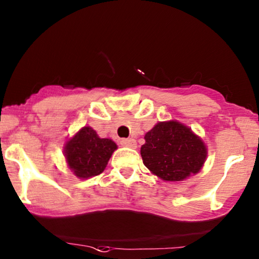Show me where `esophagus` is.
I'll use <instances>...</instances> for the list:
<instances>
[{
  "label": "esophagus",
  "instance_id": "1",
  "mask_svg": "<svg viewBox=\"0 0 259 259\" xmlns=\"http://www.w3.org/2000/svg\"><path fill=\"white\" fill-rule=\"evenodd\" d=\"M120 144L122 146H126V148H137V141L134 139H122L120 141Z\"/></svg>",
  "mask_w": 259,
  "mask_h": 259
}]
</instances>
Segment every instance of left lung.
<instances>
[{"instance_id": "1", "label": "left lung", "mask_w": 259, "mask_h": 259, "mask_svg": "<svg viewBox=\"0 0 259 259\" xmlns=\"http://www.w3.org/2000/svg\"><path fill=\"white\" fill-rule=\"evenodd\" d=\"M144 139L145 144L140 149L144 165L164 181H184L205 164V143L181 122H157Z\"/></svg>"}]
</instances>
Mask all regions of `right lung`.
Instances as JSON below:
<instances>
[{
	"mask_svg": "<svg viewBox=\"0 0 259 259\" xmlns=\"http://www.w3.org/2000/svg\"><path fill=\"white\" fill-rule=\"evenodd\" d=\"M116 149L113 140L99 138L91 126H84L65 143L64 156L68 167L77 178L89 179L105 170Z\"/></svg>",
	"mask_w": 259,
	"mask_h": 259,
	"instance_id": "obj_1",
	"label": "right lung"
}]
</instances>
